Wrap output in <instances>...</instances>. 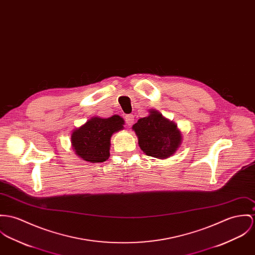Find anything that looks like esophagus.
Instances as JSON below:
<instances>
[{
  "label": "esophagus",
  "instance_id": "34e87169",
  "mask_svg": "<svg viewBox=\"0 0 255 255\" xmlns=\"http://www.w3.org/2000/svg\"><path fill=\"white\" fill-rule=\"evenodd\" d=\"M125 120H126V123L128 126H131L134 122V117L131 114H128V115H126L125 117Z\"/></svg>",
  "mask_w": 255,
  "mask_h": 255
}]
</instances>
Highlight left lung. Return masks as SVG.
Masks as SVG:
<instances>
[{
	"instance_id": "left-lung-1",
	"label": "left lung",
	"mask_w": 255,
	"mask_h": 255,
	"mask_svg": "<svg viewBox=\"0 0 255 255\" xmlns=\"http://www.w3.org/2000/svg\"><path fill=\"white\" fill-rule=\"evenodd\" d=\"M132 128L138 137L139 147L147 156L166 159L181 143L177 126L154 110L149 116L139 119Z\"/></svg>"
}]
</instances>
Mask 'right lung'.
<instances>
[{
    "label": "right lung",
    "instance_id": "1",
    "mask_svg": "<svg viewBox=\"0 0 255 255\" xmlns=\"http://www.w3.org/2000/svg\"><path fill=\"white\" fill-rule=\"evenodd\" d=\"M124 124L125 121L118 115L107 119L93 118L73 131V149L87 162H105L110 156L111 136L124 128Z\"/></svg>",
    "mask_w": 255,
    "mask_h": 255
}]
</instances>
